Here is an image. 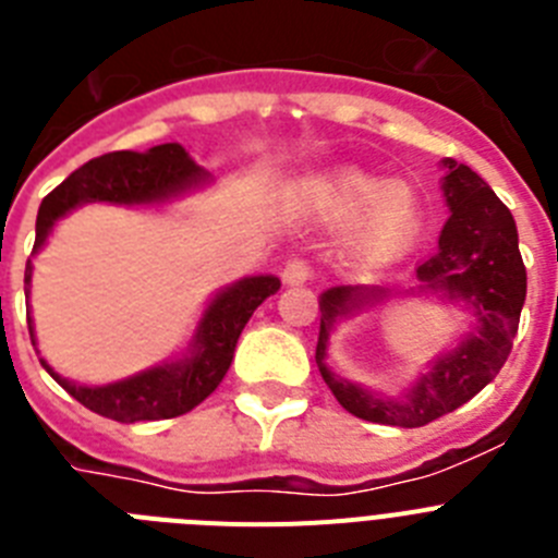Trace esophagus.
Masks as SVG:
<instances>
[{"label": "esophagus", "instance_id": "1", "mask_svg": "<svg viewBox=\"0 0 558 558\" xmlns=\"http://www.w3.org/2000/svg\"><path fill=\"white\" fill-rule=\"evenodd\" d=\"M307 279H310V265L304 263V259H290V263L282 268V282L288 284V288H299V284H304Z\"/></svg>", "mask_w": 558, "mask_h": 558}]
</instances>
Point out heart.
I'll use <instances>...</instances> for the list:
<instances>
[{
  "label": "heart",
  "instance_id": "b5f03b06",
  "mask_svg": "<svg viewBox=\"0 0 558 558\" xmlns=\"http://www.w3.org/2000/svg\"><path fill=\"white\" fill-rule=\"evenodd\" d=\"M302 204L315 223L352 226V254L368 265L402 259L425 229V211L411 186L391 184L360 167H338L307 179Z\"/></svg>",
  "mask_w": 558,
  "mask_h": 558
}]
</instances>
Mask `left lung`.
Instances as JSON below:
<instances>
[{
    "label": "left lung",
    "instance_id": "1",
    "mask_svg": "<svg viewBox=\"0 0 558 558\" xmlns=\"http://www.w3.org/2000/svg\"><path fill=\"white\" fill-rule=\"evenodd\" d=\"M441 192L450 206L436 254L416 268V288L408 295H438L461 302L472 313L470 332L456 347L430 360V368L413 379L399 397H386L357 383L338 377L327 366L329 338L335 324L377 307L386 299L383 288L335 284L318 299L322 332L315 363L324 383L352 416L393 427H422L452 413L486 388L511 352L520 313L525 304V265L520 256L517 223L492 186L456 159L441 161Z\"/></svg>",
    "mask_w": 558,
    "mask_h": 558
}]
</instances>
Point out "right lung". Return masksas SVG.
I'll list each match as a JSON object with an SVG mask.
<instances>
[{"label": "right lung", "mask_w": 558, "mask_h": 558, "mask_svg": "<svg viewBox=\"0 0 558 558\" xmlns=\"http://www.w3.org/2000/svg\"><path fill=\"white\" fill-rule=\"evenodd\" d=\"M206 184H209V172L195 165L179 142L156 145L145 153H106L100 159H92L77 167L63 184H58L41 201L33 254L44 248L58 220L66 218L69 211L77 209V206H165ZM29 288H33V263L27 259V268H24L27 304ZM279 288H282V282L270 274L243 276V279L226 284L209 299L198 327H195L190 343L179 357L156 363V366L131 374V377L113 379L106 386L72 383V379L61 377L44 357L41 366L63 391L72 393L81 405L100 413V416L117 418V422H156V418L181 416V413L201 405L220 386V379L226 377L231 360H234L240 332L245 329L254 310ZM27 327L29 340L36 347V327H33L29 313Z\"/></svg>", "instance_id": "add662e5"}]
</instances>
